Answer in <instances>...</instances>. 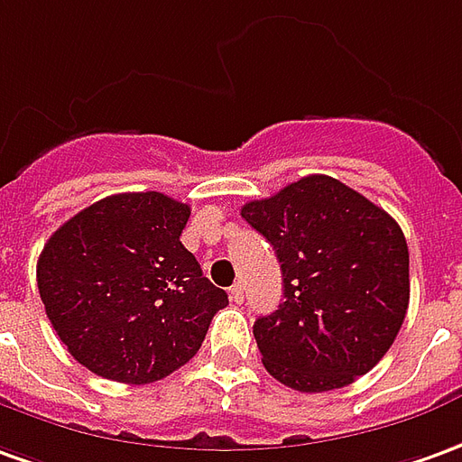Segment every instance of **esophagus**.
Returning <instances> with one entry per match:
<instances>
[{"label":"esophagus","instance_id":"1","mask_svg":"<svg viewBox=\"0 0 462 462\" xmlns=\"http://www.w3.org/2000/svg\"><path fill=\"white\" fill-rule=\"evenodd\" d=\"M228 297H231V301H236V304H241V301H244V284L238 282V284L231 286V289H228Z\"/></svg>","mask_w":462,"mask_h":462}]
</instances>
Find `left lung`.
Wrapping results in <instances>:
<instances>
[{"instance_id": "1", "label": "left lung", "mask_w": 462, "mask_h": 462, "mask_svg": "<svg viewBox=\"0 0 462 462\" xmlns=\"http://www.w3.org/2000/svg\"><path fill=\"white\" fill-rule=\"evenodd\" d=\"M241 216L276 251L284 301L254 337L266 372L299 393L352 384L384 357L410 304V254L387 211L329 176H307Z\"/></svg>"}]
</instances>
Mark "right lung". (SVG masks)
Wrapping results in <instances>:
<instances>
[{
    "label": "right lung",
    "mask_w": 462,
    "mask_h": 462,
    "mask_svg": "<svg viewBox=\"0 0 462 462\" xmlns=\"http://www.w3.org/2000/svg\"><path fill=\"white\" fill-rule=\"evenodd\" d=\"M190 208L117 193L57 228L37 262L44 311L67 352L105 380L148 384L183 367L228 304L180 244Z\"/></svg>",
    "instance_id": "right-lung-1"
}]
</instances>
